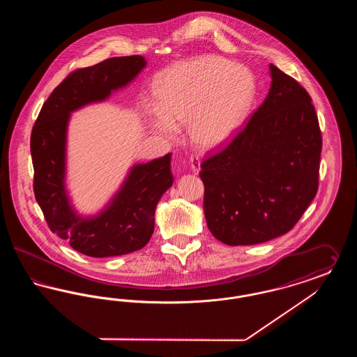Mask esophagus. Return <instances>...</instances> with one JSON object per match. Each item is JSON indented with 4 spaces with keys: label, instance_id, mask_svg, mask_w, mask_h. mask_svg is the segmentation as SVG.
<instances>
[{
    "label": "esophagus",
    "instance_id": "1",
    "mask_svg": "<svg viewBox=\"0 0 357 357\" xmlns=\"http://www.w3.org/2000/svg\"><path fill=\"white\" fill-rule=\"evenodd\" d=\"M190 167L194 174H198L201 170V162H199V158L198 156H191L190 158Z\"/></svg>",
    "mask_w": 357,
    "mask_h": 357
}]
</instances>
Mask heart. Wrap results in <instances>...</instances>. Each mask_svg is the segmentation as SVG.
Instances as JSON below:
<instances>
[{
  "mask_svg": "<svg viewBox=\"0 0 357 357\" xmlns=\"http://www.w3.org/2000/svg\"><path fill=\"white\" fill-rule=\"evenodd\" d=\"M158 111L150 126L174 139L178 126L190 124V136L201 147H217L236 132L255 96V80L243 67L218 56H201L160 72L153 84Z\"/></svg>",
  "mask_w": 357,
  "mask_h": 357,
  "instance_id": "b5f03b06",
  "label": "heart"
}]
</instances>
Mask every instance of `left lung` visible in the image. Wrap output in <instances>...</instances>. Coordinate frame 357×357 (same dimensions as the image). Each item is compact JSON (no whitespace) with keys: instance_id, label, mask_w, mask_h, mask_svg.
I'll list each match as a JSON object with an SVG mask.
<instances>
[{"instance_id":"1","label":"left lung","mask_w":357,"mask_h":357,"mask_svg":"<svg viewBox=\"0 0 357 357\" xmlns=\"http://www.w3.org/2000/svg\"><path fill=\"white\" fill-rule=\"evenodd\" d=\"M271 76L252 118L201 165L207 226L230 246L287 234L319 188L323 137L312 99L273 64Z\"/></svg>"}]
</instances>
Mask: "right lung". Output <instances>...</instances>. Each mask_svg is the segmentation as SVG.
<instances>
[{
	"label": "right lung",
	"mask_w": 357,
	"mask_h": 357,
	"mask_svg": "<svg viewBox=\"0 0 357 357\" xmlns=\"http://www.w3.org/2000/svg\"><path fill=\"white\" fill-rule=\"evenodd\" d=\"M143 56L107 59L73 70L57 85L34 123L31 135L33 191L50 229L76 252L93 258L128 255L147 245L155 208L172 186L171 153L134 166L119 192L99 215L79 217L66 191V142L70 112L105 100L146 67Z\"/></svg>",
	"instance_id": "obj_1"
}]
</instances>
